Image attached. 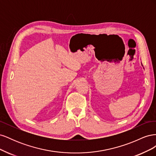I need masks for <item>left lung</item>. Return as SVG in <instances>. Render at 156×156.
Returning a JSON list of instances; mask_svg holds the SVG:
<instances>
[{"label": "left lung", "mask_w": 156, "mask_h": 156, "mask_svg": "<svg viewBox=\"0 0 156 156\" xmlns=\"http://www.w3.org/2000/svg\"><path fill=\"white\" fill-rule=\"evenodd\" d=\"M142 66H143V65H142Z\"/></svg>", "instance_id": "obj_1"}]
</instances>
